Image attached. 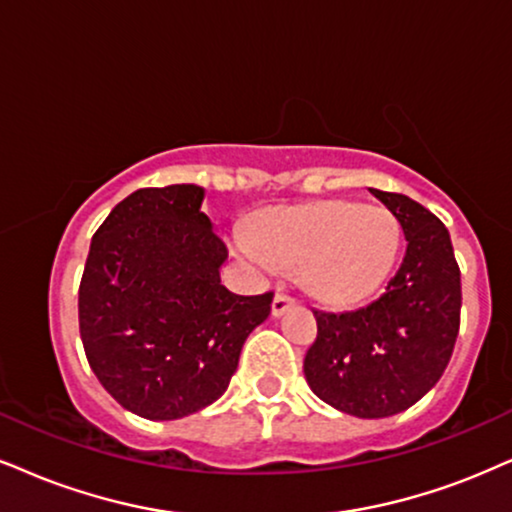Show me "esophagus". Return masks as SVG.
Listing matches in <instances>:
<instances>
[{
	"instance_id": "esophagus-1",
	"label": "esophagus",
	"mask_w": 512,
	"mask_h": 512,
	"mask_svg": "<svg viewBox=\"0 0 512 512\" xmlns=\"http://www.w3.org/2000/svg\"><path fill=\"white\" fill-rule=\"evenodd\" d=\"M292 306H294L292 296L277 292V294L273 296V304H270V313H273V318H280V315L285 313V311H289V308H292Z\"/></svg>"
}]
</instances>
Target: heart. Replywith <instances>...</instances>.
Masks as SVG:
<instances>
[{
    "mask_svg": "<svg viewBox=\"0 0 512 512\" xmlns=\"http://www.w3.org/2000/svg\"><path fill=\"white\" fill-rule=\"evenodd\" d=\"M389 208L330 199L287 206L237 235L235 249L263 270L304 268L308 292L332 306L361 304L384 285L401 249Z\"/></svg>",
    "mask_w": 512,
    "mask_h": 512,
    "instance_id": "heart-1",
    "label": "heart"
}]
</instances>
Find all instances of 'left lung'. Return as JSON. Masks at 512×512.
<instances>
[{"instance_id": "1", "label": "left lung", "mask_w": 512, "mask_h": 512, "mask_svg": "<svg viewBox=\"0 0 512 512\" xmlns=\"http://www.w3.org/2000/svg\"><path fill=\"white\" fill-rule=\"evenodd\" d=\"M399 218L406 256L380 299L346 313L315 311L304 358L313 394L356 418H389L444 375L460 327V270L444 223L406 194L370 189Z\"/></svg>"}]
</instances>
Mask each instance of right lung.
Listing matches in <instances>:
<instances>
[{
	"mask_svg": "<svg viewBox=\"0 0 512 512\" xmlns=\"http://www.w3.org/2000/svg\"><path fill=\"white\" fill-rule=\"evenodd\" d=\"M204 187L137 189L94 232L78 294L80 337L102 387L147 420H178L225 394L273 294L220 285L227 249Z\"/></svg>",
	"mask_w": 512,
	"mask_h": 512,
	"instance_id": "1",
	"label": "right lung"
}]
</instances>
